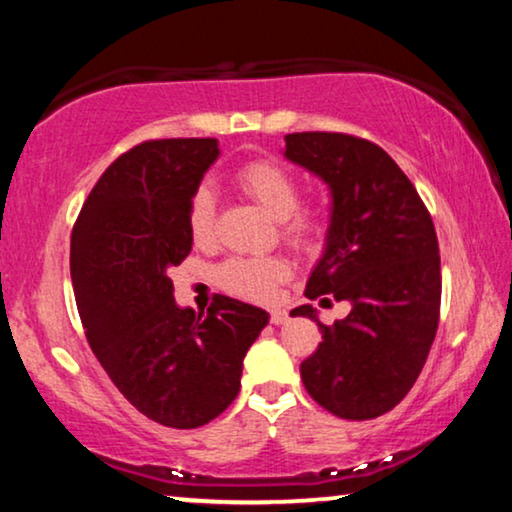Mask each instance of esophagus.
<instances>
[{"mask_svg": "<svg viewBox=\"0 0 512 512\" xmlns=\"http://www.w3.org/2000/svg\"><path fill=\"white\" fill-rule=\"evenodd\" d=\"M269 320H271V323H274V325H283L285 320H288V313H285L283 309H271V311H269Z\"/></svg>", "mask_w": 512, "mask_h": 512, "instance_id": "esophagus-1", "label": "esophagus"}]
</instances>
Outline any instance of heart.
Segmentation results:
<instances>
[{
  "label": "heart",
  "mask_w": 512,
  "mask_h": 512,
  "mask_svg": "<svg viewBox=\"0 0 512 512\" xmlns=\"http://www.w3.org/2000/svg\"><path fill=\"white\" fill-rule=\"evenodd\" d=\"M236 185L252 201L260 203L271 217L283 220V236L302 250H316L323 243L325 220L316 210H302V180L295 170L276 159H255L236 170ZM217 199L215 189L199 185L189 201L187 227L196 245L215 241ZM290 274L283 257H231L217 269V281L227 292L252 302H264L276 292V285Z\"/></svg>",
  "instance_id": "obj_1"
}]
</instances>
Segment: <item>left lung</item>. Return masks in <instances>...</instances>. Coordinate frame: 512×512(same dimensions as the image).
Wrapping results in <instances>:
<instances>
[{
    "instance_id": "left-lung-1",
    "label": "left lung",
    "mask_w": 512,
    "mask_h": 512,
    "mask_svg": "<svg viewBox=\"0 0 512 512\" xmlns=\"http://www.w3.org/2000/svg\"><path fill=\"white\" fill-rule=\"evenodd\" d=\"M285 159L330 189V227L304 295L351 313L323 325L311 304L290 316L318 323L323 342L299 367L306 391L335 417L393 410L424 367L440 318V250L431 215L391 156L344 133L285 135Z\"/></svg>"
}]
</instances>
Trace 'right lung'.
<instances>
[{
    "label": "right lung",
    "instance_id": "right-lung-1",
    "mask_svg": "<svg viewBox=\"0 0 512 512\" xmlns=\"http://www.w3.org/2000/svg\"><path fill=\"white\" fill-rule=\"evenodd\" d=\"M220 156L215 138L149 140L109 166L72 229L70 271L86 339L135 410L199 428L241 388L243 358L269 313L215 295L182 309L170 269L192 252L189 201Z\"/></svg>",
    "mask_w": 512,
    "mask_h": 512
}]
</instances>
